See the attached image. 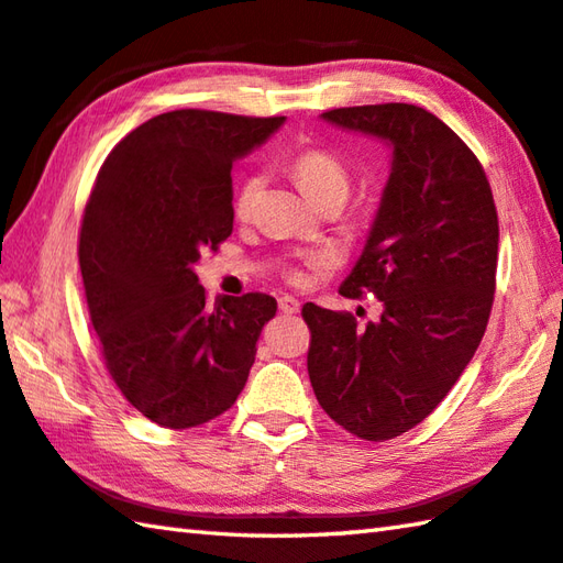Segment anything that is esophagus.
Masks as SVG:
<instances>
[{
	"mask_svg": "<svg viewBox=\"0 0 563 563\" xmlns=\"http://www.w3.org/2000/svg\"><path fill=\"white\" fill-rule=\"evenodd\" d=\"M278 308H280V312H285V314H298V312H300V300L290 298V295H283V298L278 300Z\"/></svg>",
	"mask_w": 563,
	"mask_h": 563,
	"instance_id": "esophagus-1",
	"label": "esophagus"
}]
</instances>
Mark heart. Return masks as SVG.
<instances>
[{
    "mask_svg": "<svg viewBox=\"0 0 563 563\" xmlns=\"http://www.w3.org/2000/svg\"><path fill=\"white\" fill-rule=\"evenodd\" d=\"M292 177L298 181L300 191L308 197V201L320 203L324 199H340L344 201L346 194H350V169L344 167V162L332 155L327 150H305L298 157L292 159ZM261 189V177H246L236 189V197H233V211L236 217H246L251 211L255 197H258ZM327 253H310L308 263L312 265H327ZM288 278L300 283L302 273L298 268L288 271Z\"/></svg>",
    "mask_w": 563,
    "mask_h": 563,
    "instance_id": "heart-1",
    "label": "heart"
}]
</instances>
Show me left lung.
Listing matches in <instances>:
<instances>
[{
	"instance_id": "obj_1",
	"label": "left lung",
	"mask_w": 563,
	"mask_h": 563,
	"mask_svg": "<svg viewBox=\"0 0 563 563\" xmlns=\"http://www.w3.org/2000/svg\"><path fill=\"white\" fill-rule=\"evenodd\" d=\"M391 147V172L364 251L340 292L372 290L382 317L302 308L308 372L324 413L364 441L423 421L473 360L493 310L497 209L485 169L433 112L406 103L322 112Z\"/></svg>"
}]
</instances>
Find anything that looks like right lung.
Returning <instances> with one entry per match:
<instances>
[{"mask_svg":"<svg viewBox=\"0 0 563 563\" xmlns=\"http://www.w3.org/2000/svg\"><path fill=\"white\" fill-rule=\"evenodd\" d=\"M285 118L172 110L120 140L86 203L78 261L106 366L122 396L165 428L236 404L278 302L207 305L194 265L233 231L231 167Z\"/></svg>","mask_w":563,"mask_h":563,"instance_id":"obj_1","label":"right lung"}]
</instances>
